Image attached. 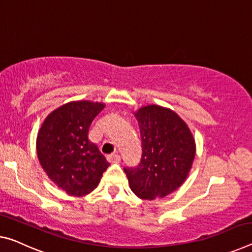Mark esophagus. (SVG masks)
I'll list each match as a JSON object with an SVG mask.
<instances>
[{"label": "esophagus", "mask_w": 252, "mask_h": 252, "mask_svg": "<svg viewBox=\"0 0 252 252\" xmlns=\"http://www.w3.org/2000/svg\"><path fill=\"white\" fill-rule=\"evenodd\" d=\"M106 159H107V161H110V162H120L121 161V157H120L119 155H109V156H106Z\"/></svg>", "instance_id": "1"}]
</instances>
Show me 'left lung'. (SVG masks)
I'll list each match as a JSON object with an SVG mask.
<instances>
[{"instance_id":"1","label":"left lung","mask_w":252,"mask_h":252,"mask_svg":"<svg viewBox=\"0 0 252 252\" xmlns=\"http://www.w3.org/2000/svg\"><path fill=\"white\" fill-rule=\"evenodd\" d=\"M142 141L141 162L125 168L131 190L153 201L176 190L189 176L196 143L187 123L169 107L157 104L133 112Z\"/></svg>"}]
</instances>
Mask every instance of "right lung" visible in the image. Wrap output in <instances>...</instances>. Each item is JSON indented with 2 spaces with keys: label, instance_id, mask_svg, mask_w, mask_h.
<instances>
[{
  "label": "right lung",
  "instance_id": "add662e5",
  "mask_svg": "<svg viewBox=\"0 0 252 252\" xmlns=\"http://www.w3.org/2000/svg\"><path fill=\"white\" fill-rule=\"evenodd\" d=\"M105 103L71 101L51 111L38 131L37 156L48 178L70 196L98 186L110 163L89 140V130Z\"/></svg>",
  "mask_w": 252,
  "mask_h": 252
}]
</instances>
